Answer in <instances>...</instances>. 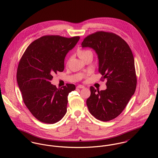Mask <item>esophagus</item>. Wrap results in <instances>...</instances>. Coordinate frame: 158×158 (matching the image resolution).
<instances>
[{"instance_id": "1", "label": "esophagus", "mask_w": 158, "mask_h": 158, "mask_svg": "<svg viewBox=\"0 0 158 158\" xmlns=\"http://www.w3.org/2000/svg\"><path fill=\"white\" fill-rule=\"evenodd\" d=\"M77 88H79V89H83V88H85V86H83V85H78V86H77Z\"/></svg>"}]
</instances>
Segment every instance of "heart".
I'll return each mask as SVG.
<instances>
[{
    "label": "heart",
    "mask_w": 158,
    "mask_h": 158,
    "mask_svg": "<svg viewBox=\"0 0 158 158\" xmlns=\"http://www.w3.org/2000/svg\"><path fill=\"white\" fill-rule=\"evenodd\" d=\"M91 53V51L89 50H85V49H80L78 50V55L80 58H81L87 54Z\"/></svg>",
    "instance_id": "heart-1"
}]
</instances>
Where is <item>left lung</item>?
<instances>
[{"instance_id": "left-lung-1", "label": "left lung", "mask_w": 158, "mask_h": 158, "mask_svg": "<svg viewBox=\"0 0 158 158\" xmlns=\"http://www.w3.org/2000/svg\"><path fill=\"white\" fill-rule=\"evenodd\" d=\"M82 47L93 48L98 55V72L107 80L106 89L90 86L86 105L97 119L107 122L119 115L135 92L137 77L133 53L119 36L99 31L86 37Z\"/></svg>"}]
</instances>
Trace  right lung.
I'll list each match as a JSON object with an SVG mask.
<instances>
[{
	"instance_id": "add662e5",
	"label": "right lung",
	"mask_w": 158,
	"mask_h": 158,
	"mask_svg": "<svg viewBox=\"0 0 158 158\" xmlns=\"http://www.w3.org/2000/svg\"><path fill=\"white\" fill-rule=\"evenodd\" d=\"M80 38L43 36L28 45L19 61L16 76L23 101L41 122L56 123L66 113L68 95L75 86L57 88L50 81L55 73L64 70V58Z\"/></svg>"
}]
</instances>
